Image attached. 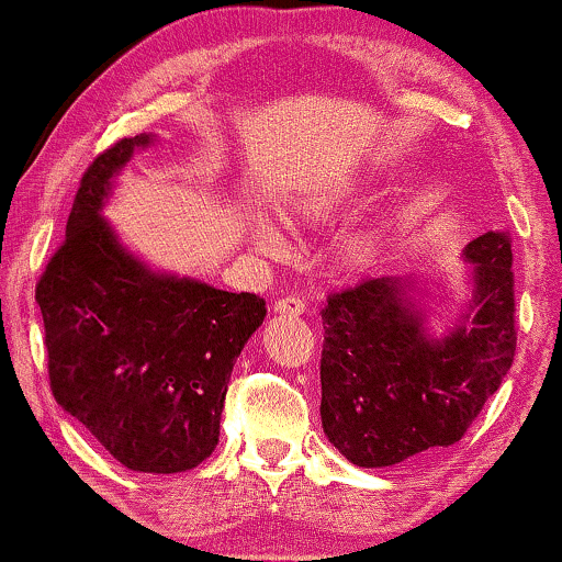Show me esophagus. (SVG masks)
Returning a JSON list of instances; mask_svg holds the SVG:
<instances>
[{
    "mask_svg": "<svg viewBox=\"0 0 562 562\" xmlns=\"http://www.w3.org/2000/svg\"><path fill=\"white\" fill-rule=\"evenodd\" d=\"M277 314H285V316H301L305 311V303L297 295H285L274 303Z\"/></svg>",
    "mask_w": 562,
    "mask_h": 562,
    "instance_id": "1",
    "label": "esophagus"
}]
</instances>
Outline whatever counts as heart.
I'll list each match as a JSON object with an SVG mask.
<instances>
[{"mask_svg":"<svg viewBox=\"0 0 562 562\" xmlns=\"http://www.w3.org/2000/svg\"><path fill=\"white\" fill-rule=\"evenodd\" d=\"M248 233H251L254 246L261 248V251L277 254L282 248L280 233H277L272 225L267 223V220L254 217L251 223H248ZM350 257L352 259H363L366 257V240H352V244H350Z\"/></svg>","mask_w":562,"mask_h":562,"instance_id":"b5f03b06","label":"heart"}]
</instances>
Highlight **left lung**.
<instances>
[{
  "label": "left lung",
  "mask_w": 562,
  "mask_h": 562,
  "mask_svg": "<svg viewBox=\"0 0 562 562\" xmlns=\"http://www.w3.org/2000/svg\"><path fill=\"white\" fill-rule=\"evenodd\" d=\"M464 257L474 316L440 342L402 280H363L326 297L322 423L352 464L392 467L457 443L506 379L516 352L510 233H482Z\"/></svg>",
  "instance_id": "1"
}]
</instances>
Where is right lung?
Wrapping results in <instances>:
<instances>
[{
    "label": "right lung",
    "mask_w": 562,
    "mask_h": 562,
    "mask_svg": "<svg viewBox=\"0 0 562 562\" xmlns=\"http://www.w3.org/2000/svg\"><path fill=\"white\" fill-rule=\"evenodd\" d=\"M150 134L90 162L67 238L35 285L54 400L134 472H187L215 451L231 371L265 297L155 274L101 217L111 179Z\"/></svg>",
    "instance_id": "obj_1"
}]
</instances>
